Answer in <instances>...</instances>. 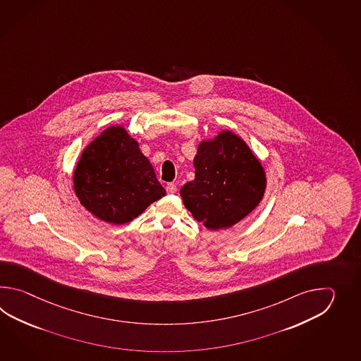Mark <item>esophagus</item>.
<instances>
[{"instance_id":"obj_1","label":"esophagus","mask_w":361,"mask_h":361,"mask_svg":"<svg viewBox=\"0 0 361 361\" xmlns=\"http://www.w3.org/2000/svg\"><path fill=\"white\" fill-rule=\"evenodd\" d=\"M177 185L174 183H168L166 184V192L168 193H176L177 192Z\"/></svg>"}]
</instances>
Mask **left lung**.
Wrapping results in <instances>:
<instances>
[{
	"label": "left lung",
	"instance_id": "8db88e82",
	"mask_svg": "<svg viewBox=\"0 0 361 361\" xmlns=\"http://www.w3.org/2000/svg\"><path fill=\"white\" fill-rule=\"evenodd\" d=\"M195 179L180 188L184 207L209 230L230 228L263 199L266 174L243 139L223 130L202 140L193 159Z\"/></svg>",
	"mask_w": 361,
	"mask_h": 361
}]
</instances>
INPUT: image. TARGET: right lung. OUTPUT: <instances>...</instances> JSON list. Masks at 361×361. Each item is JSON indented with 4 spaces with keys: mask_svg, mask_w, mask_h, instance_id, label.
Masks as SVG:
<instances>
[{
    "mask_svg": "<svg viewBox=\"0 0 361 361\" xmlns=\"http://www.w3.org/2000/svg\"><path fill=\"white\" fill-rule=\"evenodd\" d=\"M73 190L81 205L102 221L125 224L165 196L154 168L123 126H109L77 162Z\"/></svg>",
    "mask_w": 361,
    "mask_h": 361,
    "instance_id": "add662e5",
    "label": "right lung"
}]
</instances>
